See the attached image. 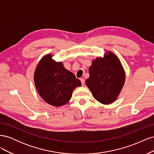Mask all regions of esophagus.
Listing matches in <instances>:
<instances>
[{
  "mask_svg": "<svg viewBox=\"0 0 154 154\" xmlns=\"http://www.w3.org/2000/svg\"><path fill=\"white\" fill-rule=\"evenodd\" d=\"M80 81L82 82V85H84V83H85V80H84V79H83V78H80Z\"/></svg>",
  "mask_w": 154,
  "mask_h": 154,
  "instance_id": "esophagus-1",
  "label": "esophagus"
}]
</instances>
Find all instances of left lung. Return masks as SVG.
<instances>
[{"label":"left lung","instance_id":"left-lung-1","mask_svg":"<svg viewBox=\"0 0 154 154\" xmlns=\"http://www.w3.org/2000/svg\"><path fill=\"white\" fill-rule=\"evenodd\" d=\"M89 78L86 85L100 103L109 105L114 102L125 82V72L119 59L109 51L103 57H97L88 69Z\"/></svg>","mask_w":154,"mask_h":154}]
</instances>
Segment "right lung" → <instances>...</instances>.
<instances>
[{
  "instance_id": "1",
  "label": "right lung",
  "mask_w": 154,
  "mask_h": 154,
  "mask_svg": "<svg viewBox=\"0 0 154 154\" xmlns=\"http://www.w3.org/2000/svg\"><path fill=\"white\" fill-rule=\"evenodd\" d=\"M51 54L42 58L34 73L36 90L46 103L54 106L67 104L72 92L82 85L75 75L64 67L62 62H56Z\"/></svg>"
}]
</instances>
